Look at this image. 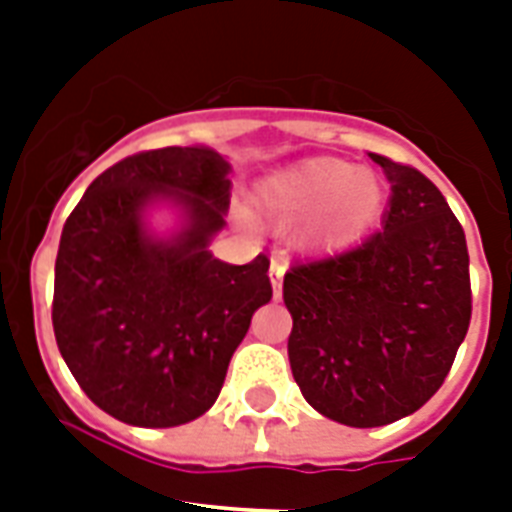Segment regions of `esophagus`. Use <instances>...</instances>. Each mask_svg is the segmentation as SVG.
Segmentation results:
<instances>
[{
  "label": "esophagus",
  "instance_id": "obj_1",
  "mask_svg": "<svg viewBox=\"0 0 512 512\" xmlns=\"http://www.w3.org/2000/svg\"><path fill=\"white\" fill-rule=\"evenodd\" d=\"M284 271H287V260L281 255H273L271 260V284H273V295L281 297V279H284Z\"/></svg>",
  "mask_w": 512,
  "mask_h": 512
}]
</instances>
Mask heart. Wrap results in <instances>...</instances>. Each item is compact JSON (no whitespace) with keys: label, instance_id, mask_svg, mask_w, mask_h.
<instances>
[{"label":"heart","instance_id":"heart-1","mask_svg":"<svg viewBox=\"0 0 512 512\" xmlns=\"http://www.w3.org/2000/svg\"><path fill=\"white\" fill-rule=\"evenodd\" d=\"M260 204L281 223L308 217L305 244L340 247L380 215L382 185L369 170H353L337 159H313L273 177L260 193Z\"/></svg>","mask_w":512,"mask_h":512}]
</instances>
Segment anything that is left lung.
<instances>
[{
    "label": "left lung",
    "mask_w": 512,
    "mask_h": 512,
    "mask_svg": "<svg viewBox=\"0 0 512 512\" xmlns=\"http://www.w3.org/2000/svg\"><path fill=\"white\" fill-rule=\"evenodd\" d=\"M390 180L382 231L284 276L289 364L305 401L350 428L417 412L470 327L465 231L420 170L369 154Z\"/></svg>",
    "instance_id": "1"
}]
</instances>
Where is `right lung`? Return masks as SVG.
I'll return each instance as SVG.
<instances>
[{
	"mask_svg": "<svg viewBox=\"0 0 512 512\" xmlns=\"http://www.w3.org/2000/svg\"><path fill=\"white\" fill-rule=\"evenodd\" d=\"M228 162L207 146L132 154L90 183L55 260L52 329L79 388L116 420L175 428L220 396L252 313L273 297L268 255H209L231 204ZM177 200L189 225L151 240L142 209Z\"/></svg>",
	"mask_w": 512,
	"mask_h": 512,
	"instance_id": "1",
	"label": "right lung"
}]
</instances>
